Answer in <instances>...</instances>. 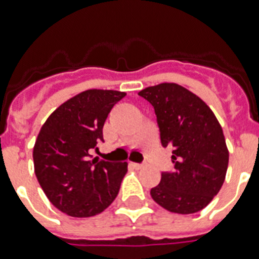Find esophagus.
Listing matches in <instances>:
<instances>
[{"instance_id":"esophagus-1","label":"esophagus","mask_w":259,"mask_h":259,"mask_svg":"<svg viewBox=\"0 0 259 259\" xmlns=\"http://www.w3.org/2000/svg\"><path fill=\"white\" fill-rule=\"evenodd\" d=\"M132 165L136 168V169H141L142 166H144V164H138V162H132Z\"/></svg>"}]
</instances>
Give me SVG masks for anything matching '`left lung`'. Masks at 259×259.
Listing matches in <instances>:
<instances>
[{
    "label": "left lung",
    "mask_w": 259,
    "mask_h": 259,
    "mask_svg": "<svg viewBox=\"0 0 259 259\" xmlns=\"http://www.w3.org/2000/svg\"><path fill=\"white\" fill-rule=\"evenodd\" d=\"M153 106L164 148L172 146L173 169L150 189L153 200L176 213H195L218 195L229 166V150L217 117L200 98L176 83L138 93Z\"/></svg>",
    "instance_id": "left-lung-1"
}]
</instances>
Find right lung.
I'll return each mask as SVG.
<instances>
[{"label":"right lung","instance_id":"add662e5","mask_svg":"<svg viewBox=\"0 0 259 259\" xmlns=\"http://www.w3.org/2000/svg\"><path fill=\"white\" fill-rule=\"evenodd\" d=\"M125 93L87 90L59 106L37 136L34 173L50 201L74 218L94 217L117 197L127 162L90 160L103 142V125Z\"/></svg>","mask_w":259,"mask_h":259}]
</instances>
